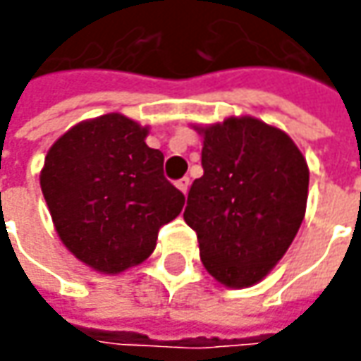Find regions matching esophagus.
<instances>
[{"label":"esophagus","instance_id":"obj_1","mask_svg":"<svg viewBox=\"0 0 361 361\" xmlns=\"http://www.w3.org/2000/svg\"><path fill=\"white\" fill-rule=\"evenodd\" d=\"M188 185H190V178H188V176H183V178H178V180H176V187H178V190H183L185 195H187Z\"/></svg>","mask_w":361,"mask_h":361}]
</instances>
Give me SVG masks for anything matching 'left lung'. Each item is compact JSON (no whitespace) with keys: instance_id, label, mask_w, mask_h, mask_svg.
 Returning a JSON list of instances; mask_svg holds the SVG:
<instances>
[{"instance_id":"obj_1","label":"left lung","mask_w":361,"mask_h":361,"mask_svg":"<svg viewBox=\"0 0 361 361\" xmlns=\"http://www.w3.org/2000/svg\"><path fill=\"white\" fill-rule=\"evenodd\" d=\"M202 176L185 221L204 269L227 287L261 281L285 255L305 216L310 169L283 130L253 116L197 128Z\"/></svg>"}]
</instances>
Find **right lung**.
<instances>
[{"instance_id":"1","label":"right lung","mask_w":361,"mask_h":361,"mask_svg":"<svg viewBox=\"0 0 361 361\" xmlns=\"http://www.w3.org/2000/svg\"><path fill=\"white\" fill-rule=\"evenodd\" d=\"M146 134L116 112L84 120L51 145L39 174L62 243L106 275L148 259L160 227L185 204L164 178V154L146 145Z\"/></svg>"}]
</instances>
